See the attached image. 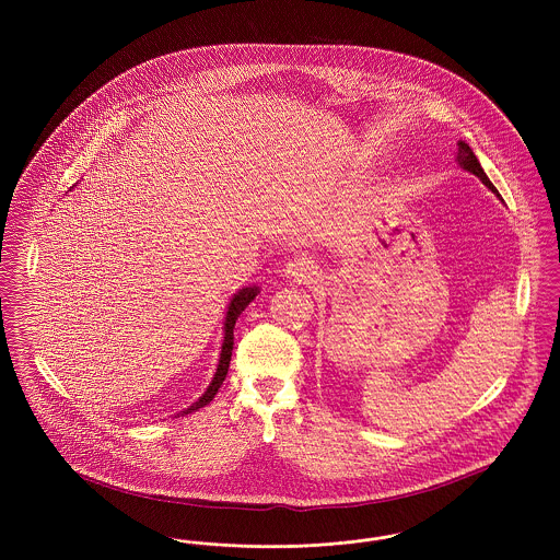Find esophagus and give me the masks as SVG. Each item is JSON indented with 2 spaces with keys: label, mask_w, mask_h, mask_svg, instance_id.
Wrapping results in <instances>:
<instances>
[{
  "label": "esophagus",
  "mask_w": 560,
  "mask_h": 560,
  "mask_svg": "<svg viewBox=\"0 0 560 560\" xmlns=\"http://www.w3.org/2000/svg\"><path fill=\"white\" fill-rule=\"evenodd\" d=\"M317 270L308 258H293L285 267V277L293 283H311L315 279Z\"/></svg>",
  "instance_id": "1"
}]
</instances>
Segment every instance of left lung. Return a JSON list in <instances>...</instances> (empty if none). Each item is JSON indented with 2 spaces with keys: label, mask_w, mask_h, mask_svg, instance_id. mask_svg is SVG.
<instances>
[{
  "label": "left lung",
  "mask_w": 560,
  "mask_h": 560,
  "mask_svg": "<svg viewBox=\"0 0 560 560\" xmlns=\"http://www.w3.org/2000/svg\"><path fill=\"white\" fill-rule=\"evenodd\" d=\"M457 163H459V167H464V170H468L470 174H475V176H479L480 180H482V185L485 187L491 188L498 197H500V192H498V188L491 185V180L487 178V174L482 172V167H480L479 160H477V155L472 153V149L464 142V140H459L457 142Z\"/></svg>",
  "instance_id": "obj_1"
}]
</instances>
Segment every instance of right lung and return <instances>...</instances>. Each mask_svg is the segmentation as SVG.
Wrapping results in <instances>:
<instances>
[{"label":"right lung","mask_w":560,"mask_h":560,"mask_svg":"<svg viewBox=\"0 0 560 560\" xmlns=\"http://www.w3.org/2000/svg\"><path fill=\"white\" fill-rule=\"evenodd\" d=\"M258 288L252 285V288H243L240 292L233 295L231 304H229V311H226V317H224V342H222V350H220V361H218V370L213 373L212 382L208 386V390L199 397V400H195L190 407H187L183 413H192L201 407H206L210 400L215 397L218 388L222 386L226 373H229V363H231V354H233V329H235V323L241 313L247 308V304L258 295Z\"/></svg>","instance_id":"right-lung-1"}]
</instances>
